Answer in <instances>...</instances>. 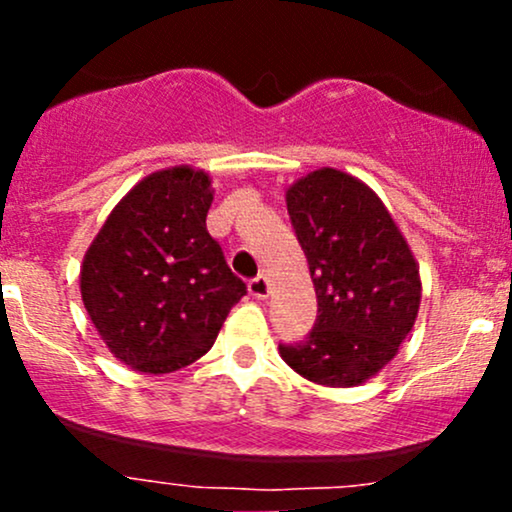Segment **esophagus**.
<instances>
[{"mask_svg":"<svg viewBox=\"0 0 512 512\" xmlns=\"http://www.w3.org/2000/svg\"><path fill=\"white\" fill-rule=\"evenodd\" d=\"M248 291H250V296H255L257 301H264V298L269 296V281H267V276H255V279L250 281L248 284Z\"/></svg>","mask_w":512,"mask_h":512,"instance_id":"34e87169","label":"esophagus"}]
</instances>
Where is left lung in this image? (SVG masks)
I'll return each instance as SVG.
<instances>
[{
  "instance_id": "8db88e82",
  "label": "left lung",
  "mask_w": 512,
  "mask_h": 512,
  "mask_svg": "<svg viewBox=\"0 0 512 512\" xmlns=\"http://www.w3.org/2000/svg\"><path fill=\"white\" fill-rule=\"evenodd\" d=\"M286 209L317 293L313 332L279 354L305 380L354 387L378 375L414 327L419 262L363 180L317 168L286 190Z\"/></svg>"
}]
</instances>
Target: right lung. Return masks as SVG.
<instances>
[{
  "label": "right lung",
  "mask_w": 512,
  "mask_h": 512,
  "mask_svg": "<svg viewBox=\"0 0 512 512\" xmlns=\"http://www.w3.org/2000/svg\"><path fill=\"white\" fill-rule=\"evenodd\" d=\"M209 173L173 166L127 192L88 245L81 301L117 361L146 375L202 358L245 284L209 236Z\"/></svg>",
  "instance_id": "1"
}]
</instances>
